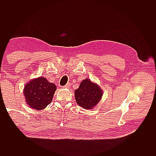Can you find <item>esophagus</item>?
Instances as JSON below:
<instances>
[{"label":"esophagus","instance_id":"34e87169","mask_svg":"<svg viewBox=\"0 0 156 156\" xmlns=\"http://www.w3.org/2000/svg\"><path fill=\"white\" fill-rule=\"evenodd\" d=\"M70 87V83H68V84H66V85L64 87V88H69Z\"/></svg>","mask_w":156,"mask_h":156}]
</instances>
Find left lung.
I'll return each instance as SVG.
<instances>
[{
  "label": "left lung",
  "mask_w": 156,
  "mask_h": 156,
  "mask_svg": "<svg viewBox=\"0 0 156 156\" xmlns=\"http://www.w3.org/2000/svg\"><path fill=\"white\" fill-rule=\"evenodd\" d=\"M103 96L102 90L97 84L86 79L75 90V98L77 104L85 109H90L100 101Z\"/></svg>",
  "instance_id": "obj_1"
}]
</instances>
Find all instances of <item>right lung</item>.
Returning a JSON list of instances; mask_svg holds the SVG:
<instances>
[{
  "mask_svg": "<svg viewBox=\"0 0 156 156\" xmlns=\"http://www.w3.org/2000/svg\"><path fill=\"white\" fill-rule=\"evenodd\" d=\"M56 87L45 77L32 80L25 87L24 95L27 105L36 110H42L50 104Z\"/></svg>",
  "mask_w": 156,
  "mask_h": 156,
  "instance_id": "1",
  "label": "right lung"
}]
</instances>
